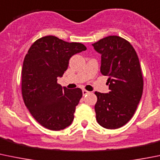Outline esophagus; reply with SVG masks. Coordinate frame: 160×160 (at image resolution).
I'll return each mask as SVG.
<instances>
[{"instance_id":"34e87169","label":"esophagus","mask_w":160,"mask_h":160,"mask_svg":"<svg viewBox=\"0 0 160 160\" xmlns=\"http://www.w3.org/2000/svg\"><path fill=\"white\" fill-rule=\"evenodd\" d=\"M82 92H83V95H86L87 94H88V93H89V91H88L87 90L83 89V91H82Z\"/></svg>"}]
</instances>
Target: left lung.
Instances as JSON below:
<instances>
[{
	"label": "left lung",
	"mask_w": 160,
	"mask_h": 160,
	"mask_svg": "<svg viewBox=\"0 0 160 160\" xmlns=\"http://www.w3.org/2000/svg\"><path fill=\"white\" fill-rule=\"evenodd\" d=\"M101 55L100 70L108 78V93L94 94L98 123L106 129H117L132 118L142 98L143 77L133 46L118 36H108L92 44Z\"/></svg>",
	"instance_id": "1"
}]
</instances>
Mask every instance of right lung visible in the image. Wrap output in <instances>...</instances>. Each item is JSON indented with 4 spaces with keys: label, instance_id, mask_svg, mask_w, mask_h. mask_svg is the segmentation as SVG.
<instances>
[{
    "label": "right lung",
    "instance_id": "1",
    "mask_svg": "<svg viewBox=\"0 0 160 160\" xmlns=\"http://www.w3.org/2000/svg\"><path fill=\"white\" fill-rule=\"evenodd\" d=\"M87 50L81 43H69L46 36L32 44L23 61L22 94L34 119L52 131L69 127L82 98L80 88L68 89L57 83L75 54Z\"/></svg>",
    "mask_w": 160,
    "mask_h": 160
}]
</instances>
